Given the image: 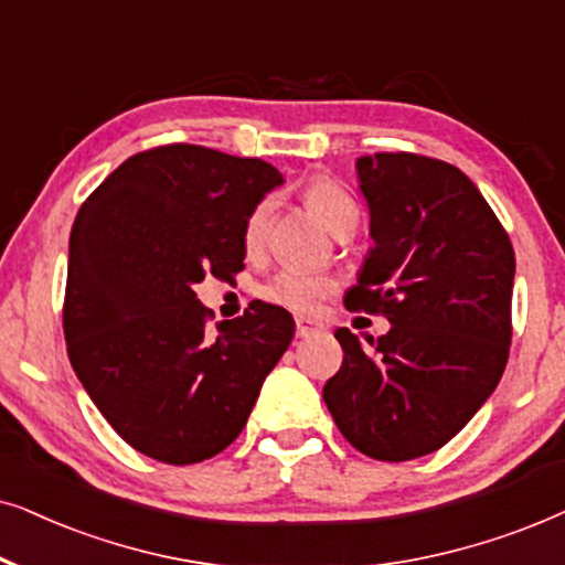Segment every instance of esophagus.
Segmentation results:
<instances>
[{"instance_id":"esophagus-1","label":"esophagus","mask_w":565,"mask_h":565,"mask_svg":"<svg viewBox=\"0 0 565 565\" xmlns=\"http://www.w3.org/2000/svg\"><path fill=\"white\" fill-rule=\"evenodd\" d=\"M326 330V326L318 320H307V318H297V338H310V335H318Z\"/></svg>"}]
</instances>
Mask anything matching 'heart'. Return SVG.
I'll return each mask as SVG.
<instances>
[{"label": "heart", "instance_id": "obj_1", "mask_svg": "<svg viewBox=\"0 0 565 565\" xmlns=\"http://www.w3.org/2000/svg\"><path fill=\"white\" fill-rule=\"evenodd\" d=\"M307 204L315 212V216L326 224V227L338 235L343 227H356L359 209L353 199L343 191L341 185L330 183V180H315L307 188ZM270 214H274V199H260L258 204L250 209L247 220L243 224V245L247 250H258L266 237ZM335 278L326 274H312V270L302 268H281L278 274L268 278L260 287V297L266 302L284 307V310L297 315H312L335 291Z\"/></svg>", "mask_w": 565, "mask_h": 565}]
</instances>
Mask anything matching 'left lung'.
I'll use <instances>...</instances> for the list:
<instances>
[{
  "mask_svg": "<svg viewBox=\"0 0 565 565\" xmlns=\"http://www.w3.org/2000/svg\"><path fill=\"white\" fill-rule=\"evenodd\" d=\"M374 245L349 310L385 315L364 345L338 328L343 364L322 387L359 452L416 460L445 447L499 385L511 343L514 247L476 183L411 152L356 160Z\"/></svg>",
  "mask_w": 565,
  "mask_h": 565,
  "instance_id": "obj_1",
  "label": "left lung"
}]
</instances>
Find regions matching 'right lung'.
I'll use <instances>...</instances> for the list:
<instances>
[{"mask_svg":"<svg viewBox=\"0 0 565 565\" xmlns=\"http://www.w3.org/2000/svg\"><path fill=\"white\" fill-rule=\"evenodd\" d=\"M284 178L255 157L168 145L118 164L74 220L64 297L70 361L137 452L193 465L243 431L295 338L284 307L253 302L206 333L193 287L243 270V224Z\"/></svg>","mask_w":565,"mask_h":565,"instance_id":"obj_1","label":"right lung"}]
</instances>
